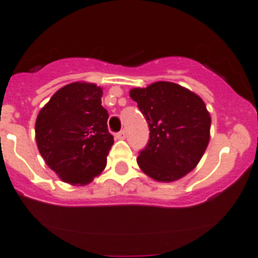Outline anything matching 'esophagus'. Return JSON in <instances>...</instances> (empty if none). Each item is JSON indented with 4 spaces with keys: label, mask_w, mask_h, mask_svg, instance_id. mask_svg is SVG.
I'll return each instance as SVG.
<instances>
[{
    "label": "esophagus",
    "mask_w": 258,
    "mask_h": 258,
    "mask_svg": "<svg viewBox=\"0 0 258 258\" xmlns=\"http://www.w3.org/2000/svg\"><path fill=\"white\" fill-rule=\"evenodd\" d=\"M115 139L116 140H124L126 139V132L119 131L118 134H115Z\"/></svg>",
    "instance_id": "34e87169"
}]
</instances>
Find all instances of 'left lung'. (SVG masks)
Returning <instances> with one entry per match:
<instances>
[{
    "label": "left lung",
    "instance_id": "1",
    "mask_svg": "<svg viewBox=\"0 0 258 258\" xmlns=\"http://www.w3.org/2000/svg\"><path fill=\"white\" fill-rule=\"evenodd\" d=\"M130 96L151 131L138 157L139 167L157 182L182 179L197 166L209 144L212 118L203 98L171 82L134 88Z\"/></svg>",
    "mask_w": 258,
    "mask_h": 258
}]
</instances>
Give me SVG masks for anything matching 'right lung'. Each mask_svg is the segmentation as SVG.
Returning a JSON list of instances; mask_svg holds the SVG:
<instances>
[{"label":"right lung","instance_id":"obj_1","mask_svg":"<svg viewBox=\"0 0 258 258\" xmlns=\"http://www.w3.org/2000/svg\"><path fill=\"white\" fill-rule=\"evenodd\" d=\"M102 88L75 82L58 89L41 107L35 124L40 154L61 180L86 185L106 166L114 138L107 131Z\"/></svg>","mask_w":258,"mask_h":258}]
</instances>
